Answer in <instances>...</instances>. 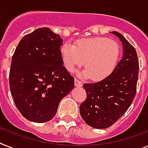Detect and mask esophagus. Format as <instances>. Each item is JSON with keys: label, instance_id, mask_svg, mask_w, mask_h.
Returning a JSON list of instances; mask_svg holds the SVG:
<instances>
[{"label": "esophagus", "instance_id": "1", "mask_svg": "<svg viewBox=\"0 0 148 148\" xmlns=\"http://www.w3.org/2000/svg\"><path fill=\"white\" fill-rule=\"evenodd\" d=\"M75 85L76 87H82V82L78 80V79H75Z\"/></svg>", "mask_w": 148, "mask_h": 148}]
</instances>
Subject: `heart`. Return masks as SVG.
Segmentation results:
<instances>
[{
	"label": "heart",
	"instance_id": "heart-1",
	"mask_svg": "<svg viewBox=\"0 0 148 148\" xmlns=\"http://www.w3.org/2000/svg\"><path fill=\"white\" fill-rule=\"evenodd\" d=\"M60 53L63 65L68 71L73 72L85 61L86 69L80 75L101 81L115 69L120 48L115 41L97 37L80 40L75 45L66 42L61 47Z\"/></svg>",
	"mask_w": 148,
	"mask_h": 148
}]
</instances>
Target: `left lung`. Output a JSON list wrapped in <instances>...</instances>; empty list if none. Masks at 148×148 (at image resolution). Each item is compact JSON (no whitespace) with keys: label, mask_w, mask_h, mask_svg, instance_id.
Returning a JSON list of instances; mask_svg holds the SVG:
<instances>
[{"label":"left lung","mask_w":148,"mask_h":148,"mask_svg":"<svg viewBox=\"0 0 148 148\" xmlns=\"http://www.w3.org/2000/svg\"><path fill=\"white\" fill-rule=\"evenodd\" d=\"M122 41L123 57L110 75L96 83L83 85L87 98L80 114L95 129L111 126L126 112L135 97L139 63L135 47L120 33L112 32Z\"/></svg>","instance_id":"8db88e82"}]
</instances>
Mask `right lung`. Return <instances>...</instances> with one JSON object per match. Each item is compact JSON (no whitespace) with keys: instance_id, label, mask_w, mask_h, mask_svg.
Returning a JSON list of instances; mask_svg holds the SVG:
<instances>
[{"instance_id":"1","label":"right lung","mask_w":148,"mask_h":148,"mask_svg":"<svg viewBox=\"0 0 148 148\" xmlns=\"http://www.w3.org/2000/svg\"><path fill=\"white\" fill-rule=\"evenodd\" d=\"M62 44L59 35L44 27L24 36L16 48L10 88L17 109L28 120L53 119L61 100L74 88V78L63 66Z\"/></svg>"}]
</instances>
